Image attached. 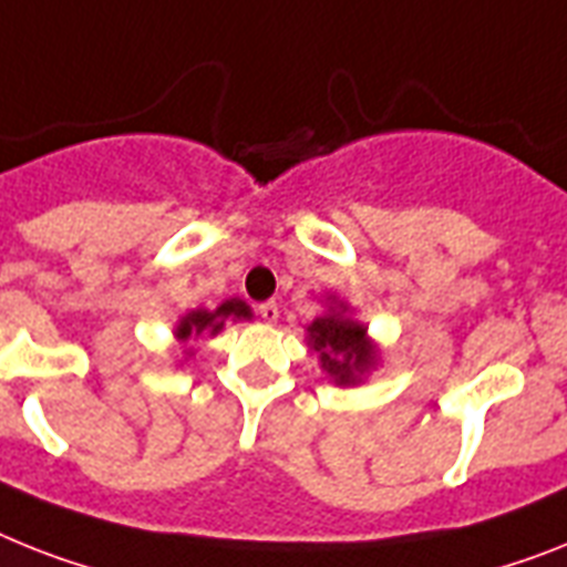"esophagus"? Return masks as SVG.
Returning <instances> with one entry per match:
<instances>
[{"mask_svg":"<svg viewBox=\"0 0 567 567\" xmlns=\"http://www.w3.org/2000/svg\"><path fill=\"white\" fill-rule=\"evenodd\" d=\"M257 316L264 318L266 324H275V321H278V303L275 301H266V303H260V307H257Z\"/></svg>","mask_w":567,"mask_h":567,"instance_id":"esophagus-1","label":"esophagus"}]
</instances>
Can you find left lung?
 Segmentation results:
<instances>
[{"label":"left lung","mask_w":567,"mask_h":567,"mask_svg":"<svg viewBox=\"0 0 567 567\" xmlns=\"http://www.w3.org/2000/svg\"><path fill=\"white\" fill-rule=\"evenodd\" d=\"M307 336L321 359V368L333 377L336 385H357L377 364V348L368 339V327L350 318L344 301L333 298V307L307 327Z\"/></svg>","instance_id":"8db88e82"}]
</instances>
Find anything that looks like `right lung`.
Here are the masks:
<instances>
[{"mask_svg":"<svg viewBox=\"0 0 567 567\" xmlns=\"http://www.w3.org/2000/svg\"><path fill=\"white\" fill-rule=\"evenodd\" d=\"M228 318H234V321H237V318H251L249 303L240 301V298H228V301L219 303L217 310H190L188 316L179 318V324H176L173 336L179 341L199 339L203 333L217 336Z\"/></svg>","mask_w":567,"mask_h":567,"instance_id":"obj_1","label":"right lung"}]
</instances>
